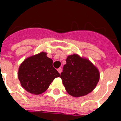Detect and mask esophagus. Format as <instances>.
Listing matches in <instances>:
<instances>
[{"label": "esophagus", "mask_w": 121, "mask_h": 121, "mask_svg": "<svg viewBox=\"0 0 121 121\" xmlns=\"http://www.w3.org/2000/svg\"><path fill=\"white\" fill-rule=\"evenodd\" d=\"M58 73L60 74L61 73V71H62V69L61 68V67H60L59 69H58Z\"/></svg>", "instance_id": "1"}]
</instances>
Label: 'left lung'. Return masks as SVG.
I'll list each match as a JSON object with an SVG mask.
<instances>
[{"mask_svg": "<svg viewBox=\"0 0 121 121\" xmlns=\"http://www.w3.org/2000/svg\"><path fill=\"white\" fill-rule=\"evenodd\" d=\"M60 78L66 91L74 97L86 95L99 81L98 69L91 61L77 54L67 56Z\"/></svg>", "mask_w": 121, "mask_h": 121, "instance_id": "obj_1", "label": "left lung"}]
</instances>
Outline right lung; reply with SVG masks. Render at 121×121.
I'll return each instance as SVG.
<instances>
[{"instance_id": "obj_1", "label": "right lung", "mask_w": 121, "mask_h": 121, "mask_svg": "<svg viewBox=\"0 0 121 121\" xmlns=\"http://www.w3.org/2000/svg\"><path fill=\"white\" fill-rule=\"evenodd\" d=\"M52 63V60L43 52L25 60L18 71V78L22 87L34 95L44 93L54 79L60 76Z\"/></svg>"}]
</instances>
